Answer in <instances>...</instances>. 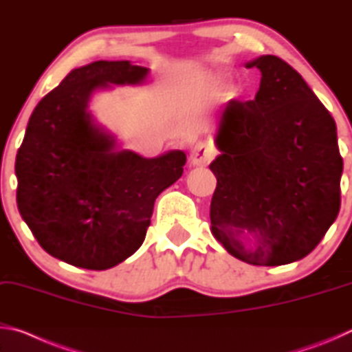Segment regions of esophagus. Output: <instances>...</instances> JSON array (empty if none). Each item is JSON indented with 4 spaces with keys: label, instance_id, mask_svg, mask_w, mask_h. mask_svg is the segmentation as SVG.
<instances>
[{
    "label": "esophagus",
    "instance_id": "1",
    "mask_svg": "<svg viewBox=\"0 0 352 352\" xmlns=\"http://www.w3.org/2000/svg\"><path fill=\"white\" fill-rule=\"evenodd\" d=\"M214 157H216V148L211 142L199 141L190 148L189 160L194 166H204L210 163Z\"/></svg>",
    "mask_w": 352,
    "mask_h": 352
}]
</instances>
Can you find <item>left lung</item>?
Here are the masks:
<instances>
[{"label":"left lung","instance_id":"1","mask_svg":"<svg viewBox=\"0 0 352 352\" xmlns=\"http://www.w3.org/2000/svg\"><path fill=\"white\" fill-rule=\"evenodd\" d=\"M245 67L262 77L253 100H230L220 116L211 233L247 264L284 265L311 253L340 211L337 126L283 58Z\"/></svg>","mask_w":352,"mask_h":352}]
</instances>
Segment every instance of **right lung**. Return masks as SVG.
I'll return each instance as SVG.
<instances>
[{"label": "right lung", "instance_id": "obj_1", "mask_svg": "<svg viewBox=\"0 0 352 352\" xmlns=\"http://www.w3.org/2000/svg\"><path fill=\"white\" fill-rule=\"evenodd\" d=\"M147 74L129 60L76 68L29 118L15 162L16 204L41 248L71 265L107 270L132 256L155 199L183 174L184 152L144 158L118 151L88 110L96 90L140 85Z\"/></svg>", "mask_w": 352, "mask_h": 352}]
</instances>
